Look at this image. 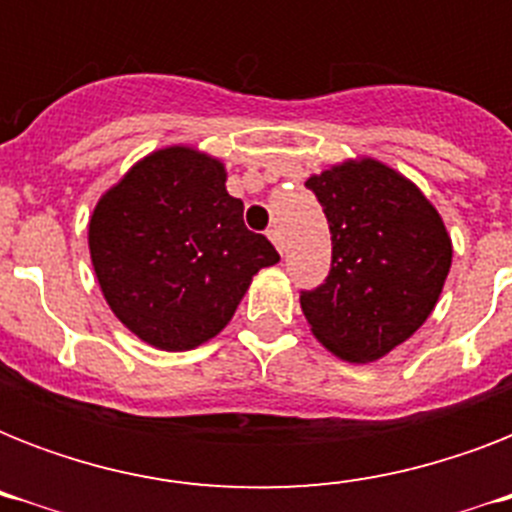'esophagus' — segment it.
I'll return each instance as SVG.
<instances>
[{"label":"esophagus","instance_id":"1","mask_svg":"<svg viewBox=\"0 0 512 512\" xmlns=\"http://www.w3.org/2000/svg\"><path fill=\"white\" fill-rule=\"evenodd\" d=\"M268 239L273 241V247L279 249V252H284V236H281L279 228H271V231H268Z\"/></svg>","mask_w":512,"mask_h":512}]
</instances>
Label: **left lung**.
Segmentation results:
<instances>
[{
  "mask_svg": "<svg viewBox=\"0 0 512 512\" xmlns=\"http://www.w3.org/2000/svg\"><path fill=\"white\" fill-rule=\"evenodd\" d=\"M332 233L324 284L300 292L313 335L345 361H377L436 308L452 239L417 185L374 159L313 175Z\"/></svg>",
  "mask_w": 512,
  "mask_h": 512,
  "instance_id": "1",
  "label": "left lung"
}]
</instances>
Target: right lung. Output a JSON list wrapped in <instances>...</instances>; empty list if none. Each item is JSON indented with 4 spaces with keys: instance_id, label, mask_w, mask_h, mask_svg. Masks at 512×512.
Listing matches in <instances>:
<instances>
[{
    "instance_id": "1",
    "label": "right lung",
    "mask_w": 512,
    "mask_h": 512,
    "mask_svg": "<svg viewBox=\"0 0 512 512\" xmlns=\"http://www.w3.org/2000/svg\"><path fill=\"white\" fill-rule=\"evenodd\" d=\"M90 255L111 311L140 340L191 350L231 321L249 281L279 252L244 225L217 159L164 148L98 201Z\"/></svg>"
}]
</instances>
